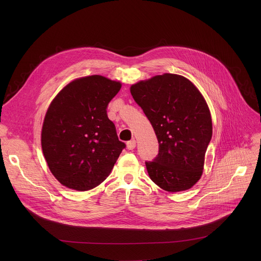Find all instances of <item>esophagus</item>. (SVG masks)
Segmentation results:
<instances>
[{
  "instance_id": "1",
  "label": "esophagus",
  "mask_w": 261,
  "mask_h": 261,
  "mask_svg": "<svg viewBox=\"0 0 261 261\" xmlns=\"http://www.w3.org/2000/svg\"><path fill=\"white\" fill-rule=\"evenodd\" d=\"M135 146H136V141H135V139H131V140H129V141L127 142L128 150H133V148H135Z\"/></svg>"
}]
</instances>
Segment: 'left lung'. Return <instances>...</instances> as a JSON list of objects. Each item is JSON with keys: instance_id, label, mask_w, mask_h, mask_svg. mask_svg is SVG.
Segmentation results:
<instances>
[{"instance_id": "8db88e82", "label": "left lung", "mask_w": 261, "mask_h": 261, "mask_svg": "<svg viewBox=\"0 0 261 261\" xmlns=\"http://www.w3.org/2000/svg\"><path fill=\"white\" fill-rule=\"evenodd\" d=\"M156 133L159 152L145 161L151 179L168 192L190 189L200 178L212 139L208 106L187 79L165 73L130 89Z\"/></svg>"}]
</instances>
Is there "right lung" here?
<instances>
[{
	"label": "right lung",
	"instance_id": "1",
	"mask_svg": "<svg viewBox=\"0 0 261 261\" xmlns=\"http://www.w3.org/2000/svg\"><path fill=\"white\" fill-rule=\"evenodd\" d=\"M101 75L73 81L54 99L41 133L42 151L55 177L66 187L91 190L110 173L126 147L107 117V106L121 90Z\"/></svg>",
	"mask_w": 261,
	"mask_h": 261
}]
</instances>
